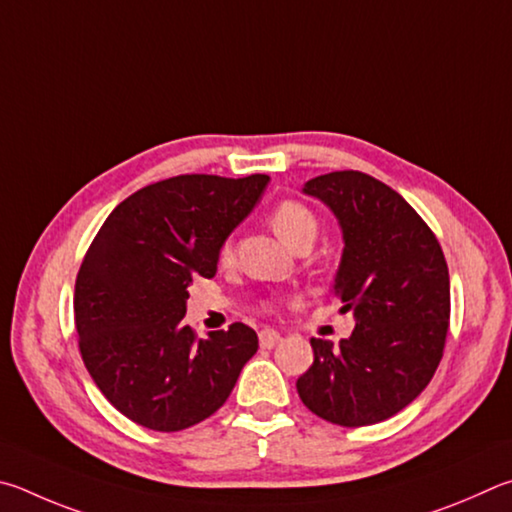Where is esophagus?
<instances>
[{
    "label": "esophagus",
    "instance_id": "34e87169",
    "mask_svg": "<svg viewBox=\"0 0 512 512\" xmlns=\"http://www.w3.org/2000/svg\"><path fill=\"white\" fill-rule=\"evenodd\" d=\"M258 342H261L263 348H274L276 344L281 342V335L272 328H265V330H261V333H258Z\"/></svg>",
    "mask_w": 512,
    "mask_h": 512
}]
</instances>
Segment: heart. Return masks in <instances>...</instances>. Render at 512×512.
<instances>
[{
    "instance_id": "heart-1",
    "label": "heart",
    "mask_w": 512,
    "mask_h": 512,
    "mask_svg": "<svg viewBox=\"0 0 512 512\" xmlns=\"http://www.w3.org/2000/svg\"><path fill=\"white\" fill-rule=\"evenodd\" d=\"M270 224L276 236H279L285 245L292 249L301 245V242H312L317 236V218L306 204L297 200H283L274 206L270 215ZM233 258V245L231 240H224L220 247V263H229Z\"/></svg>"
}]
</instances>
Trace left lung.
<instances>
[{"instance_id": "1", "label": "left lung", "mask_w": 512, "mask_h": 512, "mask_svg": "<svg viewBox=\"0 0 512 512\" xmlns=\"http://www.w3.org/2000/svg\"><path fill=\"white\" fill-rule=\"evenodd\" d=\"M303 193L342 227L333 292L353 312V335L312 337L315 362L297 380L312 414L342 427L382 423L434 378L450 328V274L434 231L405 197L360 170L319 175Z\"/></svg>"}]
</instances>
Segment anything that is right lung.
I'll return each mask as SVG.
<instances>
[{
	"label": "right lung",
	"mask_w": 512,
	"mask_h": 512,
	"mask_svg": "<svg viewBox=\"0 0 512 512\" xmlns=\"http://www.w3.org/2000/svg\"><path fill=\"white\" fill-rule=\"evenodd\" d=\"M270 177L177 175L132 193L107 215L80 265L78 348L125 418L179 432L215 414L258 337L245 324L197 339L184 326L188 285L213 279L222 242L254 211Z\"/></svg>",
	"instance_id": "obj_1"
}]
</instances>
